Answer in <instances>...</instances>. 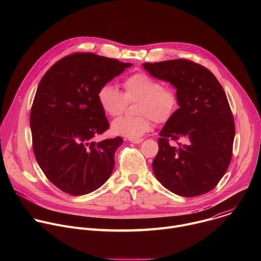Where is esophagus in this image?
<instances>
[{"label":"esophagus","mask_w":261,"mask_h":261,"mask_svg":"<svg viewBox=\"0 0 261 261\" xmlns=\"http://www.w3.org/2000/svg\"><path fill=\"white\" fill-rule=\"evenodd\" d=\"M142 138H130L129 139V141L130 142H132V143H140V142H142Z\"/></svg>","instance_id":"34e87169"}]
</instances>
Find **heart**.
Wrapping results in <instances>:
<instances>
[{
	"label": "heart",
	"mask_w": 261,
	"mask_h": 261,
	"mask_svg": "<svg viewBox=\"0 0 261 261\" xmlns=\"http://www.w3.org/2000/svg\"><path fill=\"white\" fill-rule=\"evenodd\" d=\"M123 93L111 84L102 85L97 100L104 113L115 118L126 109L128 103H135V117H121L113 122L115 134L139 138L150 131L153 121L157 124L168 122L178 107V93L175 88L163 84L150 74L139 71L123 82Z\"/></svg>",
	"instance_id": "b5f03b06"
}]
</instances>
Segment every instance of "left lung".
Masks as SVG:
<instances>
[{
  "mask_svg": "<svg viewBox=\"0 0 261 261\" xmlns=\"http://www.w3.org/2000/svg\"><path fill=\"white\" fill-rule=\"evenodd\" d=\"M143 67L154 77L172 84L178 93L179 107L159 134V151L153 161L157 179L180 196L207 193L232 158L236 126L224 90L207 68L189 60L144 63ZM179 139L185 143H178Z\"/></svg>",
  "mask_w": 261,
  "mask_h": 261,
  "instance_id": "left-lung-1",
  "label": "left lung"
}]
</instances>
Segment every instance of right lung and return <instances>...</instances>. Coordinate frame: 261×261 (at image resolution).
<instances>
[{
  "label": "right lung",
  "instance_id": "right-lung-1",
  "mask_svg": "<svg viewBox=\"0 0 261 261\" xmlns=\"http://www.w3.org/2000/svg\"><path fill=\"white\" fill-rule=\"evenodd\" d=\"M130 63L74 53L55 63L37 89L30 115L33 152L45 176L65 193L85 195L108 179L123 138L94 137L109 128L99 88Z\"/></svg>",
  "mask_w": 261,
  "mask_h": 261
}]
</instances>
